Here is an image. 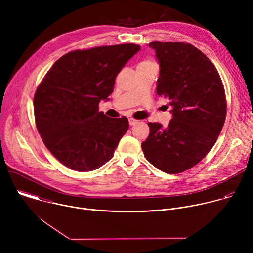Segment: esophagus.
<instances>
[{
  "label": "esophagus",
  "instance_id": "34e87169",
  "mask_svg": "<svg viewBox=\"0 0 253 253\" xmlns=\"http://www.w3.org/2000/svg\"><path fill=\"white\" fill-rule=\"evenodd\" d=\"M136 123H138V120H136V119H134V118H130V119H129V124H130V126H133V125H135Z\"/></svg>",
  "mask_w": 253,
  "mask_h": 253
}]
</instances>
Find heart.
I'll return each mask as SVG.
<instances>
[{"label": "heart", "instance_id": "obj_1", "mask_svg": "<svg viewBox=\"0 0 253 253\" xmlns=\"http://www.w3.org/2000/svg\"><path fill=\"white\" fill-rule=\"evenodd\" d=\"M151 63H154V62L151 61V60H144V61H142L140 64H151Z\"/></svg>", "mask_w": 253, "mask_h": 253}]
</instances>
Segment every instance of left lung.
Returning a JSON list of instances; mask_svg holds the SVG:
<instances>
[{"label": "left lung", "instance_id": "1", "mask_svg": "<svg viewBox=\"0 0 253 253\" xmlns=\"http://www.w3.org/2000/svg\"><path fill=\"white\" fill-rule=\"evenodd\" d=\"M149 46L160 65L156 93L170 100L173 118L165 129L148 123L142 150L159 170L181 173L207 155L222 130L227 108L223 83L213 63L193 45L153 41Z\"/></svg>", "mask_w": 253, "mask_h": 253}]
</instances>
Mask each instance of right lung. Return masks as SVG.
<instances>
[{
    "label": "right lung",
    "instance_id": "obj_1",
    "mask_svg": "<svg viewBox=\"0 0 253 253\" xmlns=\"http://www.w3.org/2000/svg\"><path fill=\"white\" fill-rule=\"evenodd\" d=\"M139 50L135 44L75 50L47 72L34 96L36 127L65 166L88 172L112 159L129 122L99 112V103L109 100L118 73Z\"/></svg>",
    "mask_w": 253,
    "mask_h": 253
}]
</instances>
